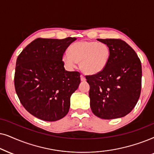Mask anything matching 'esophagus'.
<instances>
[{"instance_id": "1", "label": "esophagus", "mask_w": 154, "mask_h": 154, "mask_svg": "<svg viewBox=\"0 0 154 154\" xmlns=\"http://www.w3.org/2000/svg\"><path fill=\"white\" fill-rule=\"evenodd\" d=\"M80 79H81L82 82H85L86 81V78H85V77H84L83 75H81L80 76Z\"/></svg>"}]
</instances>
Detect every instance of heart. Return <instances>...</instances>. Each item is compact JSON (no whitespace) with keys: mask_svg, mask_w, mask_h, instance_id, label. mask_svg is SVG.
<instances>
[{"mask_svg":"<svg viewBox=\"0 0 154 154\" xmlns=\"http://www.w3.org/2000/svg\"><path fill=\"white\" fill-rule=\"evenodd\" d=\"M110 49L107 44L96 42H76L69 47V53L63 55V62L68 69H75L80 62L81 70L96 75L103 70L109 63Z\"/></svg>","mask_w":154,"mask_h":154,"instance_id":"heart-1","label":"heart"}]
</instances>
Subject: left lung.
I'll return each mask as SVG.
<instances>
[{
  "label": "left lung",
  "mask_w": 154,
  "mask_h": 154,
  "mask_svg": "<svg viewBox=\"0 0 154 154\" xmlns=\"http://www.w3.org/2000/svg\"><path fill=\"white\" fill-rule=\"evenodd\" d=\"M110 49L109 63L100 73L86 76L90 86V107L105 120L122 118L138 101L141 87V65L137 53L124 41L101 39Z\"/></svg>",
  "instance_id": "obj_1"
}]
</instances>
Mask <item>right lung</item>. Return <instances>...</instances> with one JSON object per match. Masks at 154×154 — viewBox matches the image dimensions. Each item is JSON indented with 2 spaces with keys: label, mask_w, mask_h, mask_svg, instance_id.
<instances>
[{
  "label": "right lung",
  "mask_w": 154,
  "mask_h": 154,
  "mask_svg": "<svg viewBox=\"0 0 154 154\" xmlns=\"http://www.w3.org/2000/svg\"><path fill=\"white\" fill-rule=\"evenodd\" d=\"M76 39L36 38L17 57L16 93L24 108L36 118L53 122L68 112L71 95L80 84V74L65 70L62 58Z\"/></svg>",
  "instance_id": "1"
}]
</instances>
